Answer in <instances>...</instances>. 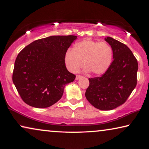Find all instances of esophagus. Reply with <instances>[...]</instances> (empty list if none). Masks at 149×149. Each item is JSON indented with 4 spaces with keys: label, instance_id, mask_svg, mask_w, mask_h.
Here are the masks:
<instances>
[{
    "label": "esophagus",
    "instance_id": "obj_1",
    "mask_svg": "<svg viewBox=\"0 0 149 149\" xmlns=\"http://www.w3.org/2000/svg\"><path fill=\"white\" fill-rule=\"evenodd\" d=\"M81 77H82V75H76V77H75V79H76V80H78L79 79H80Z\"/></svg>",
    "mask_w": 149,
    "mask_h": 149
}]
</instances>
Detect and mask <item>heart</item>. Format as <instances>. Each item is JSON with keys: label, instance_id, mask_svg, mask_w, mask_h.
<instances>
[{"label": "heart", "instance_id": "1", "mask_svg": "<svg viewBox=\"0 0 149 149\" xmlns=\"http://www.w3.org/2000/svg\"><path fill=\"white\" fill-rule=\"evenodd\" d=\"M112 59L113 50L109 44L90 39L77 42L65 54V64L70 71L77 72L84 62L85 70L96 75L107 72Z\"/></svg>", "mask_w": 149, "mask_h": 149}]
</instances>
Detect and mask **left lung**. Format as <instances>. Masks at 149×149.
Wrapping results in <instances>:
<instances>
[{
    "instance_id": "obj_1",
    "label": "left lung",
    "mask_w": 149,
    "mask_h": 149,
    "mask_svg": "<svg viewBox=\"0 0 149 149\" xmlns=\"http://www.w3.org/2000/svg\"><path fill=\"white\" fill-rule=\"evenodd\" d=\"M105 41L113 50V61L101 76L89 78L85 97L97 109L110 110L123 104L137 85L138 63L125 44L112 37Z\"/></svg>"
}]
</instances>
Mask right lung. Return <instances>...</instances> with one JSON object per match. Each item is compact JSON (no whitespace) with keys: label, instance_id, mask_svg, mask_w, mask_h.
Instances as JSON below:
<instances>
[{"label":"right lung","instance_id":"right-lung-1","mask_svg":"<svg viewBox=\"0 0 149 149\" xmlns=\"http://www.w3.org/2000/svg\"><path fill=\"white\" fill-rule=\"evenodd\" d=\"M76 39L75 35L50 36L32 42L19 52L12 81L24 102L42 108L61 99L65 85L75 78L65 67V54Z\"/></svg>","mask_w":149,"mask_h":149}]
</instances>
